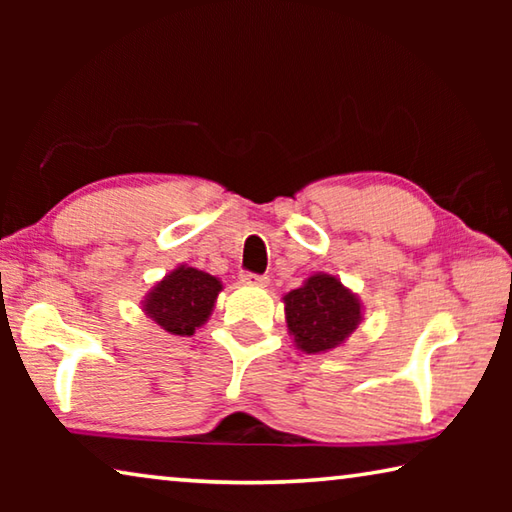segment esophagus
I'll return each mask as SVG.
<instances>
[{
	"instance_id": "obj_1",
	"label": "esophagus",
	"mask_w": 512,
	"mask_h": 512,
	"mask_svg": "<svg viewBox=\"0 0 512 512\" xmlns=\"http://www.w3.org/2000/svg\"><path fill=\"white\" fill-rule=\"evenodd\" d=\"M241 282H244V284H259V287H264V284H268V277L266 275L244 273V275H241Z\"/></svg>"
}]
</instances>
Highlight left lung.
I'll list each match as a JSON object with an SVG mask.
<instances>
[{
  "mask_svg": "<svg viewBox=\"0 0 512 512\" xmlns=\"http://www.w3.org/2000/svg\"><path fill=\"white\" fill-rule=\"evenodd\" d=\"M293 345L305 354H325L350 339L363 320V302L341 277L311 273L302 287L282 296Z\"/></svg>",
  "mask_w": 512,
  "mask_h": 512,
  "instance_id": "8db88e82",
  "label": "left lung"
}]
</instances>
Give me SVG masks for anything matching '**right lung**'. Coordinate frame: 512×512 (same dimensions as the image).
Listing matches in <instances>:
<instances>
[{
  "mask_svg": "<svg viewBox=\"0 0 512 512\" xmlns=\"http://www.w3.org/2000/svg\"><path fill=\"white\" fill-rule=\"evenodd\" d=\"M223 282L216 275L180 264L155 282L142 300V311L164 332L192 336L210 320Z\"/></svg>",
  "mask_w": 512,
  "mask_h": 512,
  "instance_id": "add662e5",
  "label": "right lung"
}]
</instances>
